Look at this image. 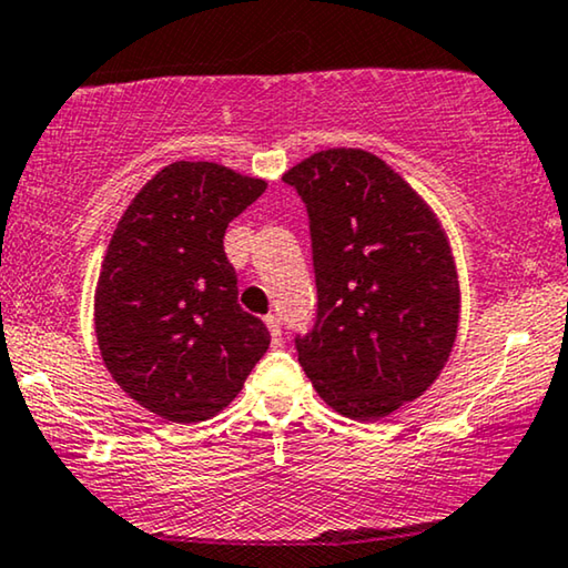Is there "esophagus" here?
Listing matches in <instances>:
<instances>
[{"label":"esophagus","instance_id":"34e87169","mask_svg":"<svg viewBox=\"0 0 568 568\" xmlns=\"http://www.w3.org/2000/svg\"><path fill=\"white\" fill-rule=\"evenodd\" d=\"M266 328L271 333V344L282 346V323H278L276 315H266Z\"/></svg>","mask_w":568,"mask_h":568}]
</instances>
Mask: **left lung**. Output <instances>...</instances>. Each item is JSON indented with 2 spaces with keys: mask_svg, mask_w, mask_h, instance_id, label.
<instances>
[{
  "mask_svg": "<svg viewBox=\"0 0 568 568\" xmlns=\"http://www.w3.org/2000/svg\"><path fill=\"white\" fill-rule=\"evenodd\" d=\"M284 183L307 206L317 286L300 364L341 416H390L429 390L455 346L460 284L445 230L372 152H315Z\"/></svg>",
  "mask_w": 568,
  "mask_h": 568,
  "instance_id": "1",
  "label": "left lung"
}]
</instances>
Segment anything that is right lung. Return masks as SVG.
I'll list each match as a JSON object with an SVG mask.
<instances>
[{
  "mask_svg": "<svg viewBox=\"0 0 568 568\" xmlns=\"http://www.w3.org/2000/svg\"><path fill=\"white\" fill-rule=\"evenodd\" d=\"M266 181L216 162H173L115 224L95 290L108 372L139 406L175 424L230 406L266 354L268 328L237 305L224 230Z\"/></svg>",
  "mask_w": 568,
  "mask_h": 568,
  "instance_id": "obj_1",
  "label": "right lung"
}]
</instances>
